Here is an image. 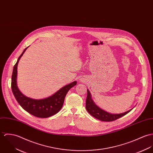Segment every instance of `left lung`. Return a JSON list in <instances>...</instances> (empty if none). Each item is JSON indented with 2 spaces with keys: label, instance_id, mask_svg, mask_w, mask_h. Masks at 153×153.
I'll use <instances>...</instances> for the list:
<instances>
[{
  "label": "left lung",
  "instance_id": "obj_1",
  "mask_svg": "<svg viewBox=\"0 0 153 153\" xmlns=\"http://www.w3.org/2000/svg\"><path fill=\"white\" fill-rule=\"evenodd\" d=\"M85 108L87 111L90 114H91L94 117L102 121H112L117 119H119L127 113H128L132 109L120 114H111L109 113L99 107H98L91 98V95L89 90L87 89V96L85 101Z\"/></svg>",
  "mask_w": 153,
  "mask_h": 153
}]
</instances>
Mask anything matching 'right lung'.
Returning <instances> with one entry per match:
<instances>
[{
  "label": "right lung",
  "instance_id": "obj_1",
  "mask_svg": "<svg viewBox=\"0 0 153 153\" xmlns=\"http://www.w3.org/2000/svg\"><path fill=\"white\" fill-rule=\"evenodd\" d=\"M28 48L29 46L25 49L13 67L12 76V90L17 102L25 111L37 117H49L57 113L61 110L68 90L76 85L77 82L74 81L65 85L47 98L33 99L25 96L17 87V65L21 57Z\"/></svg>",
  "mask_w": 153,
  "mask_h": 153
}]
</instances>
